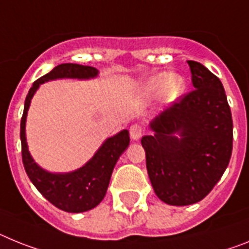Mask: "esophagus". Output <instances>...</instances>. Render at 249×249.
<instances>
[{"label":"esophagus","instance_id":"esophagus-1","mask_svg":"<svg viewBox=\"0 0 249 249\" xmlns=\"http://www.w3.org/2000/svg\"><path fill=\"white\" fill-rule=\"evenodd\" d=\"M129 133H130L131 139L139 140L142 135V127L139 124H133L129 129Z\"/></svg>","mask_w":249,"mask_h":249}]
</instances>
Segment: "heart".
<instances>
[{"label":"heart","mask_w":249,"mask_h":249,"mask_svg":"<svg viewBox=\"0 0 249 249\" xmlns=\"http://www.w3.org/2000/svg\"><path fill=\"white\" fill-rule=\"evenodd\" d=\"M185 81L179 75H172L168 72H159L151 77L146 84V91L155 92L164 89V94L168 99L178 98L184 91Z\"/></svg>","instance_id":"1"}]
</instances>
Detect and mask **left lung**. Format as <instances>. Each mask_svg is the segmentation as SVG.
<instances>
[{
	"instance_id": "left-lung-1",
	"label": "left lung",
	"mask_w": 249,
	"mask_h": 249,
	"mask_svg": "<svg viewBox=\"0 0 249 249\" xmlns=\"http://www.w3.org/2000/svg\"><path fill=\"white\" fill-rule=\"evenodd\" d=\"M194 90L150 122L154 134L142 138L155 194L170 205L198 203L228 166L233 146L232 114L220 80L188 61Z\"/></svg>"
}]
</instances>
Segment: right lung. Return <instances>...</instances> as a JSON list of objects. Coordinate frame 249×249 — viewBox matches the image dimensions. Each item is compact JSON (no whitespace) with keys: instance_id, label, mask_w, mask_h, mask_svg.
<instances>
[{"instance_id":"1","label":"right lung","mask_w":249,"mask_h":249,"mask_svg":"<svg viewBox=\"0 0 249 249\" xmlns=\"http://www.w3.org/2000/svg\"><path fill=\"white\" fill-rule=\"evenodd\" d=\"M98 69L79 64H61L32 84L26 96L21 119V148L25 170L32 184L51 204L69 213H81L95 208L107 194L111 173L119 157L127 148L129 131L122 130L107 138L94 157L79 169L70 173H50L35 163L26 142V118L31 99L41 84L56 79H92Z\"/></svg>"}]
</instances>
